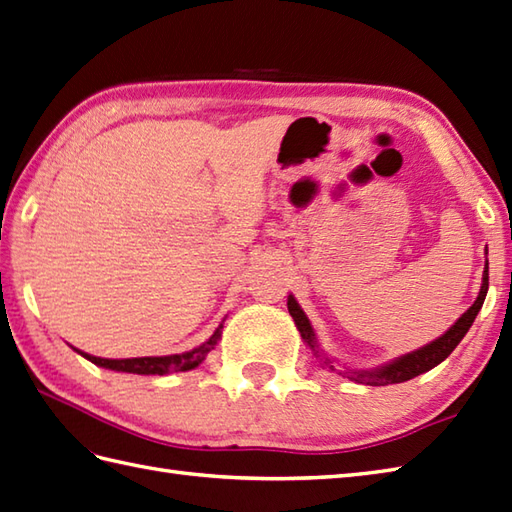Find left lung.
Wrapping results in <instances>:
<instances>
[{
    "mask_svg": "<svg viewBox=\"0 0 512 512\" xmlns=\"http://www.w3.org/2000/svg\"><path fill=\"white\" fill-rule=\"evenodd\" d=\"M486 292H489V259H486V266H484V275H482V288H480V294L478 299L473 301V305L469 307V310L462 314L454 325H451L445 334L441 338H436L434 342L425 344V347L412 351V353H406L401 355V358L392 360L384 366L379 368H373V371H347L344 375H347L349 379H355V382L360 384H368V386H386V384H401V382H408V379L417 377L421 373H427L430 368L441 364L447 355L454 351L458 347V342L465 338V334L469 331V327L473 325L475 316H478L480 307L486 299ZM288 310H290V316L294 318L296 323V329L301 331V338L305 340L307 347L312 349V353L316 355V358L323 362L325 366H329L331 371H336V366L329 362V358H325L323 353H320L318 349V342H316V334L312 329V323L310 318L305 316V312L301 310V305L296 303L294 296L290 294L288 296ZM342 373V371H340Z\"/></svg>",
    "mask_w": 512,
    "mask_h": 512,
    "instance_id": "obj_1",
    "label": "left lung"
}]
</instances>
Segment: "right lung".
Returning a JSON list of instances; mask_svg holds the SVG:
<instances>
[{
	"label": "right lung",
	"instance_id": "obj_1",
	"mask_svg": "<svg viewBox=\"0 0 512 512\" xmlns=\"http://www.w3.org/2000/svg\"><path fill=\"white\" fill-rule=\"evenodd\" d=\"M222 338V323L213 331V336L202 342L200 347L176 353V355H161V358H128V360H106L95 358V355L85 353V358L93 362L95 366L109 368V371H122V373H135V375H165V373H178V371H192L202 360L207 358V353L216 349L218 340Z\"/></svg>",
	"mask_w": 512,
	"mask_h": 512
}]
</instances>
